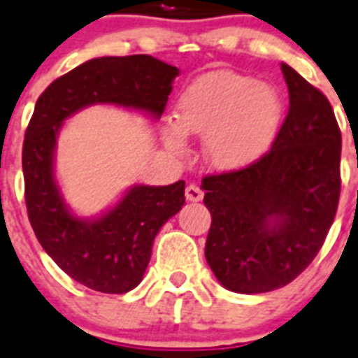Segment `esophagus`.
Returning <instances> with one entry per match:
<instances>
[{
  "label": "esophagus",
  "instance_id": "obj_1",
  "mask_svg": "<svg viewBox=\"0 0 358 358\" xmlns=\"http://www.w3.org/2000/svg\"><path fill=\"white\" fill-rule=\"evenodd\" d=\"M202 196H204V191H202L199 185L189 184L187 187H185V199H187L189 202H200Z\"/></svg>",
  "mask_w": 358,
  "mask_h": 358
}]
</instances>
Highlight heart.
Returning a JSON list of instances; mask_svg holds the SVG:
<instances>
[{"label": "heart", "mask_w": 358, "mask_h": 358, "mask_svg": "<svg viewBox=\"0 0 358 358\" xmlns=\"http://www.w3.org/2000/svg\"><path fill=\"white\" fill-rule=\"evenodd\" d=\"M283 104L272 86L234 71H213L187 86L176 106L178 124H165V145L185 152V132L208 136L206 150L220 169H239L274 141Z\"/></svg>", "instance_id": "heart-1"}]
</instances>
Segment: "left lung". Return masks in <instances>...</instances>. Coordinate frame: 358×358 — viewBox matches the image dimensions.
I'll return each instance as SVG.
<instances>
[{
	"instance_id": "obj_1",
	"label": "left lung",
	"mask_w": 358,
	"mask_h": 358,
	"mask_svg": "<svg viewBox=\"0 0 358 358\" xmlns=\"http://www.w3.org/2000/svg\"><path fill=\"white\" fill-rule=\"evenodd\" d=\"M289 112L268 152L202 180L211 213L206 261L228 290L259 294L303 272L324 245L340 196L342 136L329 101L281 64Z\"/></svg>"
}]
</instances>
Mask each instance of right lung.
I'll list each match as a JSON object with an SVG mask.
<instances>
[{
	"label": "right lung",
	"instance_id": "1",
	"mask_svg": "<svg viewBox=\"0 0 358 358\" xmlns=\"http://www.w3.org/2000/svg\"><path fill=\"white\" fill-rule=\"evenodd\" d=\"M178 68L149 55L101 57L58 77L38 97L23 139L25 204L38 243L60 268L92 290L124 294L143 280L154 237L185 202V182L134 185L95 220L75 217L55 180L53 158L62 123L97 103L159 117Z\"/></svg>",
	"mask_w": 358,
	"mask_h": 358
}]
</instances>
